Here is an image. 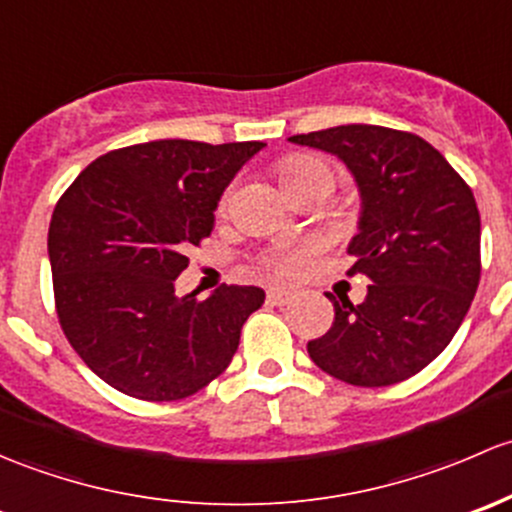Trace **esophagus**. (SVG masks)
Returning <instances> with one entry per match:
<instances>
[{"mask_svg": "<svg viewBox=\"0 0 512 512\" xmlns=\"http://www.w3.org/2000/svg\"><path fill=\"white\" fill-rule=\"evenodd\" d=\"M266 298H268V303H271V305H286V303H291L293 293L283 291V288H271Z\"/></svg>", "mask_w": 512, "mask_h": 512, "instance_id": "1", "label": "esophagus"}]
</instances>
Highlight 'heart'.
Wrapping results in <instances>:
<instances>
[{"mask_svg":"<svg viewBox=\"0 0 512 512\" xmlns=\"http://www.w3.org/2000/svg\"><path fill=\"white\" fill-rule=\"evenodd\" d=\"M278 175H281L283 184H286L288 192H295L303 184L313 182V179L330 175L333 177V170H330L328 162L318 155H305V152H298V155H288L278 162ZM224 207V204H221ZM315 249V244H305V246H281V249L271 251L266 256V266L268 271L276 273L281 278H293L300 276L308 266V256L310 251Z\"/></svg>","mask_w":512,"mask_h":512,"instance_id":"obj_1","label":"heart"}]
</instances>
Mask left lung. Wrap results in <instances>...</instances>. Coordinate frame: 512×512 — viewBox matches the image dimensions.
Segmentation results:
<instances>
[{
  "mask_svg": "<svg viewBox=\"0 0 512 512\" xmlns=\"http://www.w3.org/2000/svg\"><path fill=\"white\" fill-rule=\"evenodd\" d=\"M337 155L362 197L347 276L367 298L335 305L333 328L308 342L330 377L387 387L421 372L461 328L481 281V214L471 187L436 147L382 125H337L288 138Z\"/></svg>",
  "mask_w": 512,
  "mask_h": 512,
  "instance_id": "1",
  "label": "left lung"
}]
</instances>
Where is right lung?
I'll return each mask as SVG.
<instances>
[{
	"label": "right lung",
	"mask_w": 512,
	"mask_h": 512,
	"mask_svg": "<svg viewBox=\"0 0 512 512\" xmlns=\"http://www.w3.org/2000/svg\"><path fill=\"white\" fill-rule=\"evenodd\" d=\"M263 142L155 140L98 157L61 194L49 261L63 335L103 382L145 402L192 397L229 367L256 286L175 295L189 246Z\"/></svg>",
	"instance_id": "obj_1"
}]
</instances>
